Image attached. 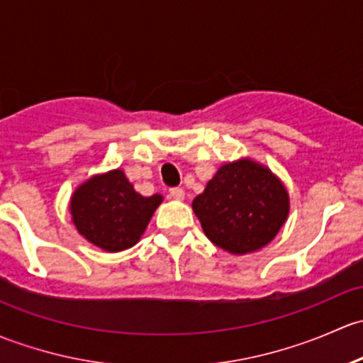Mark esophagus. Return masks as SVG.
<instances>
[{"mask_svg":"<svg viewBox=\"0 0 363 363\" xmlns=\"http://www.w3.org/2000/svg\"><path fill=\"white\" fill-rule=\"evenodd\" d=\"M169 196L177 201H183V197H185V190H183L182 186H174V189H169Z\"/></svg>","mask_w":363,"mask_h":363,"instance_id":"34e87169","label":"esophagus"}]
</instances>
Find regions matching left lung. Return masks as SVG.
Returning <instances> with one entry per match:
<instances>
[{"label":"left lung","mask_w":363,"mask_h":363,"mask_svg":"<svg viewBox=\"0 0 363 363\" xmlns=\"http://www.w3.org/2000/svg\"><path fill=\"white\" fill-rule=\"evenodd\" d=\"M192 209L213 245L245 255L276 238L289 218L290 199L269 167L239 159L218 167Z\"/></svg>","instance_id":"1"}]
</instances>
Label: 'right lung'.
Returning <instances> with one entry per match:
<instances>
[{"mask_svg":"<svg viewBox=\"0 0 363 363\" xmlns=\"http://www.w3.org/2000/svg\"><path fill=\"white\" fill-rule=\"evenodd\" d=\"M162 196L143 197L124 171L96 174L82 183L69 201L78 233L104 252H122L140 241Z\"/></svg>","mask_w":363,"mask_h":363,"instance_id":"1","label":"right lung"}]
</instances>
